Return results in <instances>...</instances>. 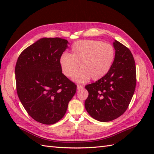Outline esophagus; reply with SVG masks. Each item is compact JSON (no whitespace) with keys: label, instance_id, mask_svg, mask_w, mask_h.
Returning a JSON list of instances; mask_svg holds the SVG:
<instances>
[{"label":"esophagus","instance_id":"1","mask_svg":"<svg viewBox=\"0 0 154 154\" xmlns=\"http://www.w3.org/2000/svg\"><path fill=\"white\" fill-rule=\"evenodd\" d=\"M77 89H81L83 88V85H77Z\"/></svg>","mask_w":154,"mask_h":154}]
</instances>
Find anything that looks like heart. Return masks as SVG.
<instances>
[{
	"instance_id": "heart-1",
	"label": "heart",
	"mask_w": 154,
	"mask_h": 154,
	"mask_svg": "<svg viewBox=\"0 0 154 154\" xmlns=\"http://www.w3.org/2000/svg\"><path fill=\"white\" fill-rule=\"evenodd\" d=\"M114 48L102 41L85 40L72 45L69 54H63L60 58L62 73L69 78L75 77L78 82H85L91 78L97 81L110 71L115 60Z\"/></svg>"
}]
</instances>
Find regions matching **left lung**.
Here are the masks:
<instances>
[{"label":"left lung","instance_id":"1","mask_svg":"<svg viewBox=\"0 0 154 154\" xmlns=\"http://www.w3.org/2000/svg\"><path fill=\"white\" fill-rule=\"evenodd\" d=\"M116 56L110 71L102 79L89 84L85 106L93 119L109 122L125 112L136 85V70L133 55L116 40L113 43Z\"/></svg>","mask_w":154,"mask_h":154}]
</instances>
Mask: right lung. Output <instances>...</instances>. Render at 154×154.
I'll return each mask as SVG.
<instances>
[{"instance_id":"1","label":"right lung","mask_w":154,"mask_h":154,"mask_svg":"<svg viewBox=\"0 0 154 154\" xmlns=\"http://www.w3.org/2000/svg\"><path fill=\"white\" fill-rule=\"evenodd\" d=\"M68 42L44 38L20 54L15 67L16 91L28 114L38 122L53 124L66 112L77 85L62 73L60 58Z\"/></svg>"}]
</instances>
